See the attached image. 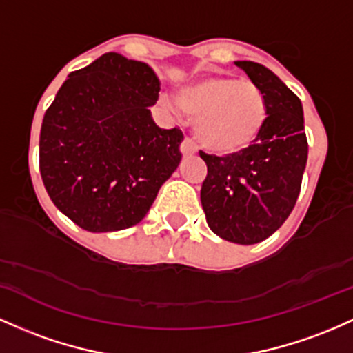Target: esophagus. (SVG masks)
<instances>
[{
    "instance_id": "obj_1",
    "label": "esophagus",
    "mask_w": 353,
    "mask_h": 353,
    "mask_svg": "<svg viewBox=\"0 0 353 353\" xmlns=\"http://www.w3.org/2000/svg\"><path fill=\"white\" fill-rule=\"evenodd\" d=\"M180 152H181V155H183V157L195 155V153H196L195 141H193L192 138H185V140L181 141V145H180Z\"/></svg>"
}]
</instances>
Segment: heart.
<instances>
[{
	"mask_svg": "<svg viewBox=\"0 0 353 353\" xmlns=\"http://www.w3.org/2000/svg\"><path fill=\"white\" fill-rule=\"evenodd\" d=\"M181 112L195 118L200 143L216 155H233L255 143L265 128L268 105L250 80L208 77L176 93Z\"/></svg>",
	"mask_w": 353,
	"mask_h": 353,
	"instance_id": "heart-1",
	"label": "heart"
}]
</instances>
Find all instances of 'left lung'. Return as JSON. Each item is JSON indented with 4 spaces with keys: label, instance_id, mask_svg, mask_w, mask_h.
<instances>
[{
    "label": "left lung",
    "instance_id": "1",
    "mask_svg": "<svg viewBox=\"0 0 353 353\" xmlns=\"http://www.w3.org/2000/svg\"><path fill=\"white\" fill-rule=\"evenodd\" d=\"M263 91L268 118L247 150L215 157L200 152L208 173L200 200L208 227L240 245L263 241L283 225L299 198L308 157L299 97L260 63L235 61Z\"/></svg>",
    "mask_w": 353,
    "mask_h": 353
}]
</instances>
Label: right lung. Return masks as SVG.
Instances as JSON below:
<instances>
[{
	"label": "right lung",
	"instance_id": "add662e5",
	"mask_svg": "<svg viewBox=\"0 0 353 353\" xmlns=\"http://www.w3.org/2000/svg\"><path fill=\"white\" fill-rule=\"evenodd\" d=\"M160 80L105 53L70 73L43 118L39 172L57 208L93 233L140 223L180 165L183 133L155 125Z\"/></svg>",
	"mask_w": 353,
	"mask_h": 353
}]
</instances>
